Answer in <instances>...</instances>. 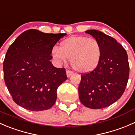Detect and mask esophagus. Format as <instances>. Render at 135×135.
<instances>
[{
  "instance_id": "1",
  "label": "esophagus",
  "mask_w": 135,
  "mask_h": 135,
  "mask_svg": "<svg viewBox=\"0 0 135 135\" xmlns=\"http://www.w3.org/2000/svg\"><path fill=\"white\" fill-rule=\"evenodd\" d=\"M72 74H73V72L71 71H69V70L66 71V75H67V77H70V76Z\"/></svg>"
}]
</instances>
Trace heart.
<instances>
[{"instance_id": "heart-1", "label": "heart", "mask_w": 135, "mask_h": 135, "mask_svg": "<svg viewBox=\"0 0 135 135\" xmlns=\"http://www.w3.org/2000/svg\"><path fill=\"white\" fill-rule=\"evenodd\" d=\"M102 49L96 38L75 35L64 40L59 48L54 46L51 55L58 64L70 59L72 68L80 73H89L97 68L101 60Z\"/></svg>"}]
</instances>
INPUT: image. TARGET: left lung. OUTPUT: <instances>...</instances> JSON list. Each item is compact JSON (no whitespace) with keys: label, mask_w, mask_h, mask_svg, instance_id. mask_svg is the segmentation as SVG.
<instances>
[{"label":"left lung","mask_w":135,"mask_h":135,"mask_svg":"<svg viewBox=\"0 0 135 135\" xmlns=\"http://www.w3.org/2000/svg\"><path fill=\"white\" fill-rule=\"evenodd\" d=\"M100 43L101 60L91 72L81 75L79 97L91 109H101L114 103L123 95L129 76L126 50L113 37L98 30L86 31Z\"/></svg>","instance_id":"left-lung-1"}]
</instances>
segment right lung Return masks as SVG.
Masks as SVG:
<instances>
[{"instance_id":"right-lung-1","label":"right lung","mask_w":135,"mask_h":135,"mask_svg":"<svg viewBox=\"0 0 135 135\" xmlns=\"http://www.w3.org/2000/svg\"><path fill=\"white\" fill-rule=\"evenodd\" d=\"M66 35L29 29L8 48L3 63L4 78L17 104L31 111H42L55 104L57 89L68 77L64 68L53 66L50 54Z\"/></svg>"}]
</instances>
